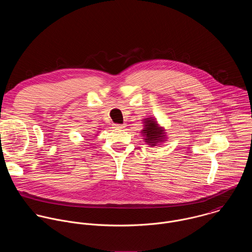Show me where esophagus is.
<instances>
[{"label":"esophagus","instance_id":"obj_1","mask_svg":"<svg viewBox=\"0 0 252 252\" xmlns=\"http://www.w3.org/2000/svg\"><path fill=\"white\" fill-rule=\"evenodd\" d=\"M113 127H114V129L121 130V129L126 128V124H114V125H113Z\"/></svg>","mask_w":252,"mask_h":252}]
</instances>
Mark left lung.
<instances>
[{
  "label": "left lung",
  "instance_id": "obj_1",
  "mask_svg": "<svg viewBox=\"0 0 252 252\" xmlns=\"http://www.w3.org/2000/svg\"><path fill=\"white\" fill-rule=\"evenodd\" d=\"M144 129L141 131V135L145 144L151 147L160 145L166 142L167 132L163 126H161L155 116H148L143 119Z\"/></svg>",
  "mask_w": 252,
  "mask_h": 252
}]
</instances>
